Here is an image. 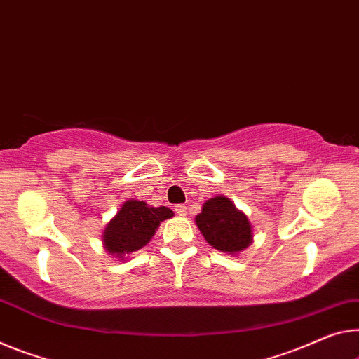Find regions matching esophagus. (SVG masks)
Returning <instances> with one entry per match:
<instances>
[{
	"mask_svg": "<svg viewBox=\"0 0 359 359\" xmlns=\"http://www.w3.org/2000/svg\"><path fill=\"white\" fill-rule=\"evenodd\" d=\"M175 212H176V215H180V217H186L187 208H186V205H176Z\"/></svg>",
	"mask_w": 359,
	"mask_h": 359,
	"instance_id": "34e87169",
	"label": "esophagus"
}]
</instances>
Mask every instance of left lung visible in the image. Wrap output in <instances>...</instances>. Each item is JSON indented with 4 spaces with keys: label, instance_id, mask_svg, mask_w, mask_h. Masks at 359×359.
Returning <instances> with one entry per match:
<instances>
[{
    "label": "left lung",
    "instance_id": "left-lung-1",
    "mask_svg": "<svg viewBox=\"0 0 359 359\" xmlns=\"http://www.w3.org/2000/svg\"><path fill=\"white\" fill-rule=\"evenodd\" d=\"M196 223L208 244L219 252L236 255L252 244L249 218L224 196L208 198L196 217Z\"/></svg>",
    "mask_w": 359,
    "mask_h": 359
}]
</instances>
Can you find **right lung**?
<instances>
[{"label":"right lung","mask_w":359,"mask_h":359,"mask_svg":"<svg viewBox=\"0 0 359 359\" xmlns=\"http://www.w3.org/2000/svg\"><path fill=\"white\" fill-rule=\"evenodd\" d=\"M173 217L168 207H151L142 201H126L107 223L102 242L110 255H123L144 247L163 219Z\"/></svg>","instance_id":"1"}]
</instances>
